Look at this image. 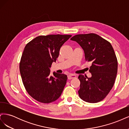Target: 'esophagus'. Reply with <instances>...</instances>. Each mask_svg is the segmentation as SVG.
Wrapping results in <instances>:
<instances>
[{"label": "esophagus", "instance_id": "esophagus-1", "mask_svg": "<svg viewBox=\"0 0 129 129\" xmlns=\"http://www.w3.org/2000/svg\"><path fill=\"white\" fill-rule=\"evenodd\" d=\"M76 77V75H75V74H69V75L68 76V79L69 80H71L74 79V78Z\"/></svg>", "mask_w": 129, "mask_h": 129}]
</instances>
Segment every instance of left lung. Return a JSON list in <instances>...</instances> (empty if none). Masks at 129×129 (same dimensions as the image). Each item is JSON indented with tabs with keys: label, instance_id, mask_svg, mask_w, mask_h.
Segmentation results:
<instances>
[{
	"label": "left lung",
	"instance_id": "8db88e82",
	"mask_svg": "<svg viewBox=\"0 0 129 129\" xmlns=\"http://www.w3.org/2000/svg\"><path fill=\"white\" fill-rule=\"evenodd\" d=\"M71 40L79 44L84 50L85 61L91 62V77L79 75L80 98L88 103L103 100L115 83L118 62L114 50L109 41L94 33L77 34Z\"/></svg>",
	"mask_w": 129,
	"mask_h": 129
}]
</instances>
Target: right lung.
<instances>
[{"mask_svg": "<svg viewBox=\"0 0 129 129\" xmlns=\"http://www.w3.org/2000/svg\"><path fill=\"white\" fill-rule=\"evenodd\" d=\"M71 35H48L36 37L27 44L19 65L24 87L34 99L44 103L57 100L67 80L63 74L53 73L50 68L56 62L61 46Z\"/></svg>", "mask_w": 129, "mask_h": 129, "instance_id": "1", "label": "right lung"}]
</instances>
